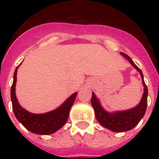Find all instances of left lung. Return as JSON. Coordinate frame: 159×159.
<instances>
[{"instance_id":"8db88e82","label":"left lung","mask_w":159,"mask_h":159,"mask_svg":"<svg viewBox=\"0 0 159 159\" xmlns=\"http://www.w3.org/2000/svg\"><path fill=\"white\" fill-rule=\"evenodd\" d=\"M124 57H126L129 60V62L138 70L142 77V82H143V87H144V92H143V97L141 99L140 103L138 106L133 109H130L129 111H120L116 113H108L103 110L102 106L100 105L98 100L96 97L94 93H92L91 102L95 110V115L96 118L102 126L109 129L115 132H124V131L129 130L131 129L134 128L140 120L143 118V116L145 114L146 109H147V97H148V88L146 86L145 82L143 81V75L139 68L134 62L131 60V58L125 53H121Z\"/></svg>"}]
</instances>
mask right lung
Segmentation results:
<instances>
[{
	"label": "right lung",
	"instance_id": "obj_1",
	"mask_svg": "<svg viewBox=\"0 0 159 159\" xmlns=\"http://www.w3.org/2000/svg\"><path fill=\"white\" fill-rule=\"evenodd\" d=\"M18 67L14 72V81L11 90L12 108L16 119L32 133L38 134H50L54 133L67 122L70 109L77 97V92H75L55 111L39 115L30 113L20 106L16 97V82Z\"/></svg>",
	"mask_w": 159,
	"mask_h": 159
}]
</instances>
